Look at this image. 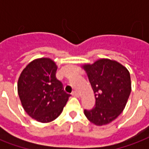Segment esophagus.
<instances>
[{
  "mask_svg": "<svg viewBox=\"0 0 149 149\" xmlns=\"http://www.w3.org/2000/svg\"><path fill=\"white\" fill-rule=\"evenodd\" d=\"M72 96L74 97H77V98H78V97H80V93H78V92H77V91H74L73 93H72Z\"/></svg>",
  "mask_w": 149,
  "mask_h": 149,
  "instance_id": "34e87169",
  "label": "esophagus"
}]
</instances>
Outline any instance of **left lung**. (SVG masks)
<instances>
[{
	"label": "left lung",
	"mask_w": 149,
	"mask_h": 149,
	"mask_svg": "<svg viewBox=\"0 0 149 149\" xmlns=\"http://www.w3.org/2000/svg\"><path fill=\"white\" fill-rule=\"evenodd\" d=\"M95 93L96 104L84 110V115L94 125L109 124L125 109L132 90L130 73L114 60L99 59L93 64L81 65Z\"/></svg>",
	"instance_id": "8db88e82"
}]
</instances>
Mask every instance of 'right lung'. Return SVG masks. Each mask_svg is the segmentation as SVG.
<instances>
[{
  "label": "right lung",
  "instance_id": "obj_1",
  "mask_svg": "<svg viewBox=\"0 0 149 149\" xmlns=\"http://www.w3.org/2000/svg\"><path fill=\"white\" fill-rule=\"evenodd\" d=\"M57 65L49 57L29 63L18 78L17 92L22 107L32 118L49 123L58 117L70 95L56 78Z\"/></svg>",
  "mask_w": 149,
  "mask_h": 149
}]
</instances>
